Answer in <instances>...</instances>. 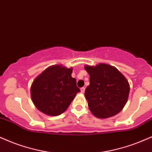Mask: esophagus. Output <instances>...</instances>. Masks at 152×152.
<instances>
[{
	"label": "esophagus",
	"instance_id": "obj_1",
	"mask_svg": "<svg viewBox=\"0 0 152 152\" xmlns=\"http://www.w3.org/2000/svg\"><path fill=\"white\" fill-rule=\"evenodd\" d=\"M85 90H86V88L85 87H82L81 88V93H83L85 92Z\"/></svg>",
	"mask_w": 152,
	"mask_h": 152
}]
</instances>
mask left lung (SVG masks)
<instances>
[{"label": "left lung", "instance_id": "1", "mask_svg": "<svg viewBox=\"0 0 152 152\" xmlns=\"http://www.w3.org/2000/svg\"><path fill=\"white\" fill-rule=\"evenodd\" d=\"M90 84L85 96L91 113L98 118H107L122 110L127 101L129 85L125 76L115 67L105 64L85 66Z\"/></svg>", "mask_w": 152, "mask_h": 152}]
</instances>
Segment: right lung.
<instances>
[{
  "label": "right lung",
  "mask_w": 152,
  "mask_h": 152,
  "mask_svg": "<svg viewBox=\"0 0 152 152\" xmlns=\"http://www.w3.org/2000/svg\"><path fill=\"white\" fill-rule=\"evenodd\" d=\"M72 69L59 65L49 67L37 77L31 86L34 105L45 114L61 115L68 108L80 92L76 78L71 77Z\"/></svg>",
  "instance_id": "add662e5"
}]
</instances>
